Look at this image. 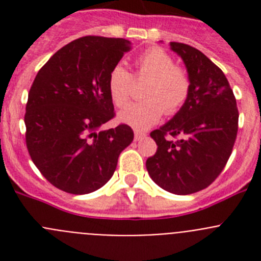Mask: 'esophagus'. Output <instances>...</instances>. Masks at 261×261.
<instances>
[{
  "label": "esophagus",
  "instance_id": "esophagus-1",
  "mask_svg": "<svg viewBox=\"0 0 261 261\" xmlns=\"http://www.w3.org/2000/svg\"><path fill=\"white\" fill-rule=\"evenodd\" d=\"M145 133H142V132H138V130H136L135 132V140L136 141H138V140H141V138H144L145 137Z\"/></svg>",
  "mask_w": 261,
  "mask_h": 261
}]
</instances>
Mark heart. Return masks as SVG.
<instances>
[{"label":"heart","instance_id":"obj_1","mask_svg":"<svg viewBox=\"0 0 261 261\" xmlns=\"http://www.w3.org/2000/svg\"><path fill=\"white\" fill-rule=\"evenodd\" d=\"M136 77L147 80L146 99L129 105L119 114L120 121L138 130L156 124L163 114L174 115L187 103L191 94V77L175 65L171 55L159 47L144 50L136 59ZM108 93L116 107H124L132 95L133 77L123 65H115L108 74Z\"/></svg>","mask_w":261,"mask_h":261}]
</instances>
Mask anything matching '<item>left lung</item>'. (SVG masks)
Segmentation results:
<instances>
[{
	"label": "left lung",
	"mask_w": 261,
	"mask_h": 261,
	"mask_svg": "<svg viewBox=\"0 0 261 261\" xmlns=\"http://www.w3.org/2000/svg\"><path fill=\"white\" fill-rule=\"evenodd\" d=\"M170 48L184 61L192 86L177 114L150 133L158 147L147 158L146 170L165 191L191 195L222 172L238 133L239 114L229 81L214 62L188 44L171 41Z\"/></svg>",
	"instance_id": "1"
}]
</instances>
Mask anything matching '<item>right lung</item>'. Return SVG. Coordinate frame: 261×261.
<instances>
[{"mask_svg": "<svg viewBox=\"0 0 261 261\" xmlns=\"http://www.w3.org/2000/svg\"><path fill=\"white\" fill-rule=\"evenodd\" d=\"M120 38L84 36L57 50L39 70L26 105V145L41 175L73 195L110 180L133 141L126 124L102 130L115 116L108 74L130 50Z\"/></svg>", "mask_w": 261, "mask_h": 261, "instance_id": "obj_1", "label": "right lung"}]
</instances>
